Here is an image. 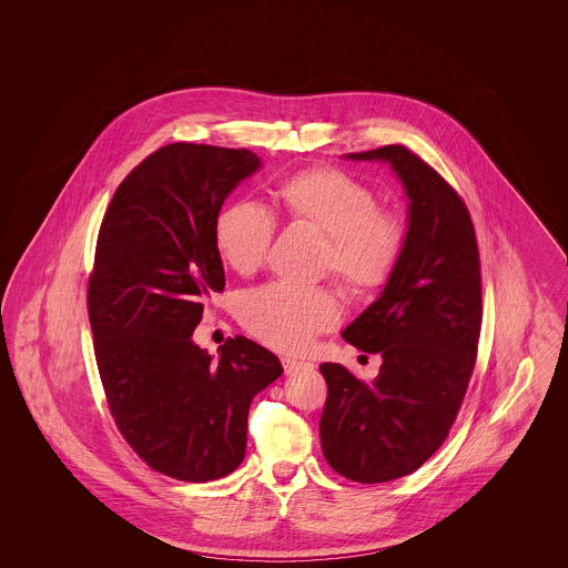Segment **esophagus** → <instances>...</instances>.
Wrapping results in <instances>:
<instances>
[{
	"instance_id": "obj_1",
	"label": "esophagus",
	"mask_w": 568,
	"mask_h": 568,
	"mask_svg": "<svg viewBox=\"0 0 568 568\" xmlns=\"http://www.w3.org/2000/svg\"><path fill=\"white\" fill-rule=\"evenodd\" d=\"M281 364H283V368H285L287 375H296L300 371L313 368L311 362H302V359H296V357H281Z\"/></svg>"
}]
</instances>
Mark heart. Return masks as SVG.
I'll list each match as a JSON object with an SVG mask.
<instances>
[{
    "label": "heart",
    "instance_id": "b5f03b06",
    "mask_svg": "<svg viewBox=\"0 0 568 568\" xmlns=\"http://www.w3.org/2000/svg\"><path fill=\"white\" fill-rule=\"evenodd\" d=\"M274 195L290 223L324 236L322 264L353 296L375 294L389 281L405 251V225L378 211L377 195L357 179L308 168L287 176ZM213 234L221 260L248 276L266 262L274 219L253 202H234L216 215ZM338 320V302L322 287L271 285L243 302L244 325L276 352H304Z\"/></svg>",
    "mask_w": 568,
    "mask_h": 568
}]
</instances>
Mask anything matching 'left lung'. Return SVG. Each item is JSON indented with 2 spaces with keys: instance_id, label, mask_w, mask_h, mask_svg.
Instances as JSON below:
<instances>
[{
  "instance_id": "1",
  "label": "left lung",
  "mask_w": 568,
  "mask_h": 568,
  "mask_svg": "<svg viewBox=\"0 0 568 568\" xmlns=\"http://www.w3.org/2000/svg\"><path fill=\"white\" fill-rule=\"evenodd\" d=\"M387 163L408 197L403 257L377 300L343 329L381 353L364 383L341 364L320 366L327 398L320 436L327 464L359 484L417 470L456 422L481 332V268L475 227L456 190L403 144L349 153Z\"/></svg>"
}]
</instances>
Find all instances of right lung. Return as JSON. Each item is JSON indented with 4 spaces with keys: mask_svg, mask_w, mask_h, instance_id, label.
<instances>
[{
    "mask_svg": "<svg viewBox=\"0 0 568 568\" xmlns=\"http://www.w3.org/2000/svg\"><path fill=\"white\" fill-rule=\"evenodd\" d=\"M260 168L246 149L168 144L125 176L100 227L87 306L110 413L140 458L181 481L241 466L251 400L283 373L244 336L216 359L191 338L225 287L216 215Z\"/></svg>",
    "mask_w": 568,
    "mask_h": 568,
    "instance_id": "add662e5",
    "label": "right lung"
}]
</instances>
